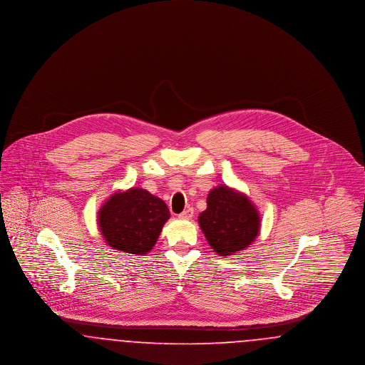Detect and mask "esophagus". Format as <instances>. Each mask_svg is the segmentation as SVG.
Masks as SVG:
<instances>
[{"instance_id":"34e87169","label":"esophagus","mask_w":365,"mask_h":365,"mask_svg":"<svg viewBox=\"0 0 365 365\" xmlns=\"http://www.w3.org/2000/svg\"><path fill=\"white\" fill-rule=\"evenodd\" d=\"M192 217V209H186L183 210L180 215H179V219H183V220H189Z\"/></svg>"}]
</instances>
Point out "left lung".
I'll use <instances>...</instances> for the list:
<instances>
[{"label":"left lung","instance_id":"1","mask_svg":"<svg viewBox=\"0 0 365 365\" xmlns=\"http://www.w3.org/2000/svg\"><path fill=\"white\" fill-rule=\"evenodd\" d=\"M198 223L210 247L219 256H232L256 240L260 231L259 210L240 191L217 186L209 191L207 209Z\"/></svg>","mask_w":365,"mask_h":365}]
</instances>
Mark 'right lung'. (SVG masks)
<instances>
[{
    "instance_id": "right-lung-1",
    "label": "right lung",
    "mask_w": 365,
    "mask_h": 365,
    "mask_svg": "<svg viewBox=\"0 0 365 365\" xmlns=\"http://www.w3.org/2000/svg\"><path fill=\"white\" fill-rule=\"evenodd\" d=\"M98 227L105 242L115 250L143 256L156 245L170 210L149 191L131 187L113 192L98 210Z\"/></svg>"
}]
</instances>
